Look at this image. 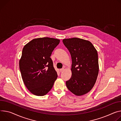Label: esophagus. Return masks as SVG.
<instances>
[{
  "label": "esophagus",
  "instance_id": "esophagus-1",
  "mask_svg": "<svg viewBox=\"0 0 121 121\" xmlns=\"http://www.w3.org/2000/svg\"><path fill=\"white\" fill-rule=\"evenodd\" d=\"M64 70H65L64 68H63V69H60V71L61 72H63V71H64Z\"/></svg>",
  "mask_w": 121,
  "mask_h": 121
}]
</instances>
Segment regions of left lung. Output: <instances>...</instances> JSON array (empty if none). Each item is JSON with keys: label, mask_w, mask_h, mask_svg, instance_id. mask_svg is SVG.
Returning <instances> with one entry per match:
<instances>
[{"label": "left lung", "mask_w": 121, "mask_h": 121, "mask_svg": "<svg viewBox=\"0 0 121 121\" xmlns=\"http://www.w3.org/2000/svg\"><path fill=\"white\" fill-rule=\"evenodd\" d=\"M63 42L72 59L71 77L65 84L73 94L82 95L90 91L96 82L99 71L97 52L90 41L83 39H65Z\"/></svg>", "instance_id": "obj_1"}]
</instances>
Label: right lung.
Masks as SVG:
<instances>
[{
    "mask_svg": "<svg viewBox=\"0 0 121 121\" xmlns=\"http://www.w3.org/2000/svg\"><path fill=\"white\" fill-rule=\"evenodd\" d=\"M59 42L56 39L40 38L24 47L19 68L24 83L32 94L43 96L52 88L57 74L50 56Z\"/></svg>",
    "mask_w": 121,
    "mask_h": 121,
    "instance_id": "add662e5",
    "label": "right lung"
}]
</instances>
